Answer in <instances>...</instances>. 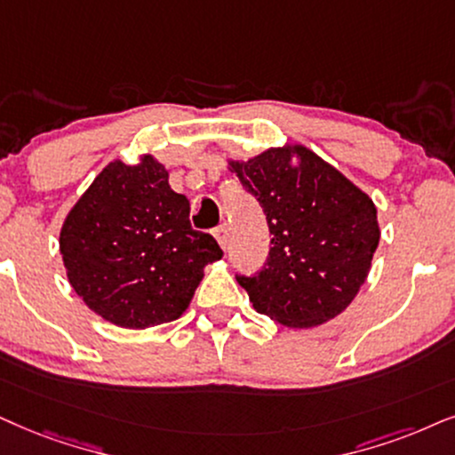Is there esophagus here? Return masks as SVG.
Here are the masks:
<instances>
[{"label": "esophagus", "instance_id": "esophagus-1", "mask_svg": "<svg viewBox=\"0 0 455 455\" xmlns=\"http://www.w3.org/2000/svg\"><path fill=\"white\" fill-rule=\"evenodd\" d=\"M214 237L218 241V245H220L222 250H227V247H228V227H227V224H220V227L216 228Z\"/></svg>", "mask_w": 455, "mask_h": 455}]
</instances>
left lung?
Here are the masks:
<instances>
[{
  "label": "left lung",
  "instance_id": "8db88e82",
  "mask_svg": "<svg viewBox=\"0 0 455 455\" xmlns=\"http://www.w3.org/2000/svg\"><path fill=\"white\" fill-rule=\"evenodd\" d=\"M260 201L270 239L254 277H237L258 313L308 330L347 310L370 275L380 241L376 204L304 145L270 147L247 161L227 159Z\"/></svg>",
  "mask_w": 455,
  "mask_h": 455
}]
</instances>
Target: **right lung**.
Masks as SVG:
<instances>
[{
  "label": "right lung",
  "instance_id": "1",
  "mask_svg": "<svg viewBox=\"0 0 455 455\" xmlns=\"http://www.w3.org/2000/svg\"><path fill=\"white\" fill-rule=\"evenodd\" d=\"M168 180L151 153L132 165L113 159L62 222L60 256L75 294L125 330L182 317L205 267L222 258L212 235L193 231L191 204Z\"/></svg>",
  "mask_w": 455,
  "mask_h": 455
}]
</instances>
